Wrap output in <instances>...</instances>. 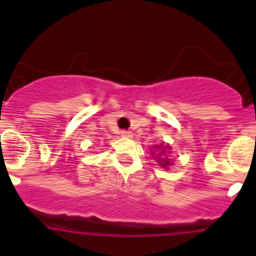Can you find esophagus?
Here are the masks:
<instances>
[{
	"instance_id": "1",
	"label": "esophagus",
	"mask_w": 256,
	"mask_h": 256,
	"mask_svg": "<svg viewBox=\"0 0 256 256\" xmlns=\"http://www.w3.org/2000/svg\"><path fill=\"white\" fill-rule=\"evenodd\" d=\"M121 136H122V138H131V136H132V132H131V131H128V130H122L121 131Z\"/></svg>"
}]
</instances>
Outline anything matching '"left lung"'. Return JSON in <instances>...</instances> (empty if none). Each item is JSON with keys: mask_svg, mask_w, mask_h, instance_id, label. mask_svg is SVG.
<instances>
[{"mask_svg": "<svg viewBox=\"0 0 256 256\" xmlns=\"http://www.w3.org/2000/svg\"><path fill=\"white\" fill-rule=\"evenodd\" d=\"M154 148L158 150L160 154L158 156H161V154H164V152H166V148H170V146H164V144H161L160 146H154ZM157 162L160 164V166H162L164 168H166V167H168L170 164H172L171 162H170V158H158L157 160Z\"/></svg>", "mask_w": 256, "mask_h": 256, "instance_id": "left-lung-1", "label": "left lung"}]
</instances>
